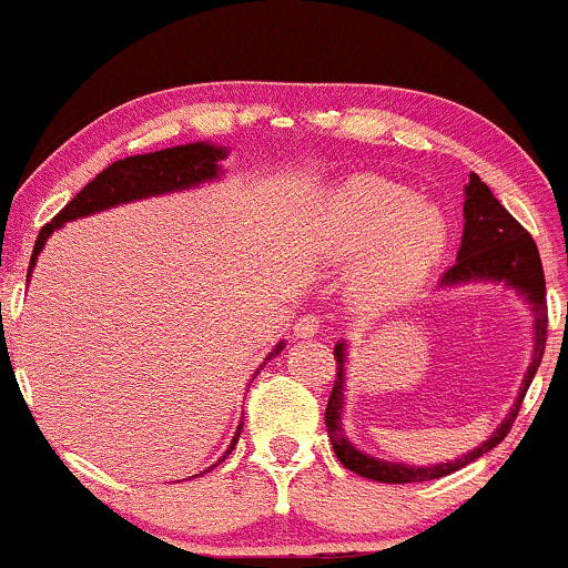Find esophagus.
<instances>
[{
  "label": "esophagus",
  "instance_id": "34e87169",
  "mask_svg": "<svg viewBox=\"0 0 568 568\" xmlns=\"http://www.w3.org/2000/svg\"><path fill=\"white\" fill-rule=\"evenodd\" d=\"M323 328V321L317 315H304L298 317L296 325H293V334L298 338H310V336H317Z\"/></svg>",
  "mask_w": 568,
  "mask_h": 568
}]
</instances>
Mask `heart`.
<instances>
[{
	"label": "heart",
	"mask_w": 568,
	"mask_h": 568,
	"mask_svg": "<svg viewBox=\"0 0 568 568\" xmlns=\"http://www.w3.org/2000/svg\"><path fill=\"white\" fill-rule=\"evenodd\" d=\"M448 226L414 189L376 175H357L325 205L315 243L328 262L361 258L355 293L368 304L403 296L427 277L446 247Z\"/></svg>",
	"instance_id": "b5f03b06"
}]
</instances>
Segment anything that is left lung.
Wrapping results in <instances>:
<instances>
[{"label": "left lung", "instance_id": "obj_1", "mask_svg": "<svg viewBox=\"0 0 568 568\" xmlns=\"http://www.w3.org/2000/svg\"><path fill=\"white\" fill-rule=\"evenodd\" d=\"M473 280H491V283H505L513 291H518L534 310V355L531 366L526 371L524 384H520V393L515 397V406L510 414L505 416V422L494 429V435L484 446L473 448L470 454L459 456V459L440 462L433 467H414V465H400V462H384L376 456H368L357 452L352 446L349 438H344L342 429V408H344V363H347V344L338 342L334 347L336 357V382L331 389L328 406H325V427H328L331 446L338 456L344 467L352 473L363 475L368 480H379V484H419V480H435L443 475H452L462 470L470 462L480 459V456L491 452L494 446H499L501 440L510 433L515 416H518L520 403H524L526 389L537 374L539 363L545 355V342H547V302H545V272L542 262H539L537 243L531 240V234L515 221L510 213L505 211V205L494 197L491 189H488L478 175H470V184L465 186V232H462V245L456 253V264L452 270H446V275L440 277V288H452V285L473 283Z\"/></svg>", "mask_w": 568, "mask_h": 568}]
</instances>
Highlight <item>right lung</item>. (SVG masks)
<instances>
[{
    "label": "right lung",
    "instance_id": "right-lung-1",
    "mask_svg": "<svg viewBox=\"0 0 568 568\" xmlns=\"http://www.w3.org/2000/svg\"><path fill=\"white\" fill-rule=\"evenodd\" d=\"M226 152H230V149L213 146V143L202 141V143H184V146L162 149V152L135 154V158L112 162V165H109L106 171L98 173L95 179L90 181V184L84 186L82 192L77 194V197L71 200L53 221H50V224L42 226V232H39V237L34 243V253H31L29 277H31V270H34V264H37V256L42 253L44 243H48V237L58 230V226H63L67 221L90 216V213L106 211V207L125 205V202L143 200V197H158V194H168V192H181V189L200 186V184H205V181L219 179L221 175L219 160H224ZM280 349H283V342H280L277 347L270 352V357H266V361H272ZM240 433H243V425L237 427L230 448H226L224 456H221L219 462H224L226 456L232 454V448L237 446ZM213 467H207V470H213ZM207 470H202V473H207Z\"/></svg>",
    "mask_w": 568,
    "mask_h": 568
}]
</instances>
